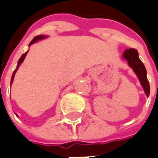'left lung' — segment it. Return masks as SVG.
<instances>
[{"mask_svg": "<svg viewBox=\"0 0 158 158\" xmlns=\"http://www.w3.org/2000/svg\"><path fill=\"white\" fill-rule=\"evenodd\" d=\"M123 59L128 62L129 66L133 70V72L138 76L139 82L142 85L144 93L147 97L150 95V84L147 79V72L145 66L140 60L138 52L136 49L130 48L126 49L123 53Z\"/></svg>", "mask_w": 158, "mask_h": 158, "instance_id": "1", "label": "left lung"}]
</instances>
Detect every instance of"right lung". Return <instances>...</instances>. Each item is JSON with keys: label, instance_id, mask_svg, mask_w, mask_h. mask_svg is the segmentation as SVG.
Wrapping results in <instances>:
<instances>
[{"label": "right lung", "instance_id": "add662e5", "mask_svg": "<svg viewBox=\"0 0 158 158\" xmlns=\"http://www.w3.org/2000/svg\"><path fill=\"white\" fill-rule=\"evenodd\" d=\"M48 35H39V36H36V37H34V39H33V40L31 41V42L29 43V47L31 46V45H33L34 43L37 42V41H39V40H43V39H46L48 38ZM27 52H28V50L27 51V52H25V53H23L22 55H21V57L20 58V60H18V63H17V66H16L15 70L14 71V73H13V74H12V78H11V85L13 84V81H14V79H15V73L17 72V70H18V68L20 67V65H21V63L24 61V60H25L26 56H27ZM16 116H17V114H15Z\"/></svg>", "mask_w": 158, "mask_h": 158}]
</instances>
